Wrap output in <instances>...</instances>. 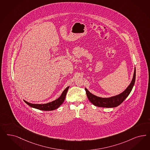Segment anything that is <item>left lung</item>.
Here are the masks:
<instances>
[{"mask_svg": "<svg viewBox=\"0 0 150 150\" xmlns=\"http://www.w3.org/2000/svg\"><path fill=\"white\" fill-rule=\"evenodd\" d=\"M135 78L136 69L135 68L134 76L131 82L125 90L122 93H121V94L117 96H115L114 97L104 98L97 97L92 94L91 93H90L87 90V89L85 88L87 97L89 100V101L95 106L103 107V108H114V107L119 106L122 102H124V100L130 93L135 82Z\"/></svg>", "mask_w": 150, "mask_h": 150, "instance_id": "8db88e82", "label": "left lung"}]
</instances>
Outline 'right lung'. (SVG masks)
Wrapping results in <instances>:
<instances>
[{
	"instance_id": "1",
	"label": "right lung",
	"mask_w": 150,
	"mask_h": 150,
	"mask_svg": "<svg viewBox=\"0 0 150 150\" xmlns=\"http://www.w3.org/2000/svg\"><path fill=\"white\" fill-rule=\"evenodd\" d=\"M69 87H67L64 91L62 92L61 96L58 98V99H57L56 100H54L53 102L48 103L47 104H31L30 103L26 101L24 102L29 105V106L34 108L35 109H38L39 110H44V111H51V110H55L56 109H57L59 106H60L63 102L64 101L66 96L67 94L68 90Z\"/></svg>"
}]
</instances>
